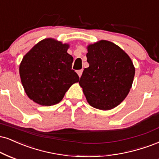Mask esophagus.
Listing matches in <instances>:
<instances>
[{
  "instance_id": "obj_1",
  "label": "esophagus",
  "mask_w": 159,
  "mask_h": 159,
  "mask_svg": "<svg viewBox=\"0 0 159 159\" xmlns=\"http://www.w3.org/2000/svg\"><path fill=\"white\" fill-rule=\"evenodd\" d=\"M82 72H83V70H78L77 73H78V76H79V77H81V75H82Z\"/></svg>"
}]
</instances>
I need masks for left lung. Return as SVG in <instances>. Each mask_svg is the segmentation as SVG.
I'll return each instance as SVG.
<instances>
[{"instance_id":"left-lung-1","label":"left lung","mask_w":159,"mask_h":159,"mask_svg":"<svg viewBox=\"0 0 159 159\" xmlns=\"http://www.w3.org/2000/svg\"><path fill=\"white\" fill-rule=\"evenodd\" d=\"M89 67L79 81L87 102L109 110L119 105L130 90L135 67L129 55L112 42L101 40L87 47Z\"/></svg>"}]
</instances>
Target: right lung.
Masks as SVG:
<instances>
[{"label": "right lung", "instance_id": "right-lung-1", "mask_svg": "<svg viewBox=\"0 0 159 159\" xmlns=\"http://www.w3.org/2000/svg\"><path fill=\"white\" fill-rule=\"evenodd\" d=\"M69 47L46 38L24 55L19 73L25 93L34 102L42 106L58 104L69 88L79 81L72 70L73 58L67 53Z\"/></svg>", "mask_w": 159, "mask_h": 159}]
</instances>
